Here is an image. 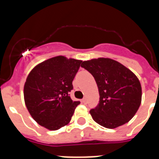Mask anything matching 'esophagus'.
<instances>
[{"mask_svg":"<svg viewBox=\"0 0 159 159\" xmlns=\"http://www.w3.org/2000/svg\"><path fill=\"white\" fill-rule=\"evenodd\" d=\"M81 102H82V103H84V104H87V102H88V101H87V99L86 98H84V99L81 100Z\"/></svg>","mask_w":159,"mask_h":159,"instance_id":"1","label":"esophagus"}]
</instances>
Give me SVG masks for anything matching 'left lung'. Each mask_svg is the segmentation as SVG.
<instances>
[{
	"instance_id": "left-lung-1",
	"label": "left lung",
	"mask_w": 159,
	"mask_h": 159,
	"mask_svg": "<svg viewBox=\"0 0 159 159\" xmlns=\"http://www.w3.org/2000/svg\"><path fill=\"white\" fill-rule=\"evenodd\" d=\"M81 67L95 78L99 93V103L90 111L98 124L114 129L128 123L139 108L142 87L130 69L110 58L84 61Z\"/></svg>"
}]
</instances>
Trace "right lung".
<instances>
[{
	"label": "right lung",
	"mask_w": 159,
	"mask_h": 159,
	"mask_svg": "<svg viewBox=\"0 0 159 159\" xmlns=\"http://www.w3.org/2000/svg\"><path fill=\"white\" fill-rule=\"evenodd\" d=\"M82 60L64 56L50 58L32 68L25 86L24 98L29 114L44 128L57 130L71 121L80 101L68 93Z\"/></svg>",
	"instance_id": "right-lung-1"
}]
</instances>
